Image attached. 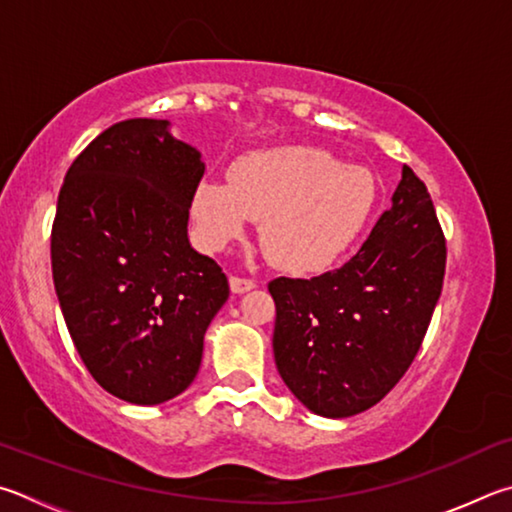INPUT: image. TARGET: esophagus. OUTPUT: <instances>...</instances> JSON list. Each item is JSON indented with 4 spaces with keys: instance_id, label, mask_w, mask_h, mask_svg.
Wrapping results in <instances>:
<instances>
[{
    "instance_id": "obj_1",
    "label": "esophagus",
    "mask_w": 512,
    "mask_h": 512,
    "mask_svg": "<svg viewBox=\"0 0 512 512\" xmlns=\"http://www.w3.org/2000/svg\"><path fill=\"white\" fill-rule=\"evenodd\" d=\"M229 285H231V292L233 294H245V292L256 288L254 281H251V279H240V276H231Z\"/></svg>"
}]
</instances>
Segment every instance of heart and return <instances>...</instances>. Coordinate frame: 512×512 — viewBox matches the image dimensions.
<instances>
[{
  "instance_id": "b5f03b06",
  "label": "heart",
  "mask_w": 512,
  "mask_h": 512,
  "mask_svg": "<svg viewBox=\"0 0 512 512\" xmlns=\"http://www.w3.org/2000/svg\"><path fill=\"white\" fill-rule=\"evenodd\" d=\"M229 182L202 179L191 218L202 245L224 249L254 218L267 258L288 272H321L360 236L375 202L364 168L315 146L254 150L229 166Z\"/></svg>"
}]
</instances>
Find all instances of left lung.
Instances as JSON below:
<instances>
[{
	"mask_svg": "<svg viewBox=\"0 0 512 512\" xmlns=\"http://www.w3.org/2000/svg\"><path fill=\"white\" fill-rule=\"evenodd\" d=\"M391 202L339 270L270 283L276 369L312 414L348 418L378 405L414 362L441 297L445 236L409 166Z\"/></svg>",
	"mask_w": 512,
	"mask_h": 512,
	"instance_id": "1",
	"label": "left lung"
}]
</instances>
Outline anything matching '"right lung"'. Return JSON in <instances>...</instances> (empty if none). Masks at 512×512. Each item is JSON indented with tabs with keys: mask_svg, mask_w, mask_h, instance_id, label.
<instances>
[{
	"mask_svg": "<svg viewBox=\"0 0 512 512\" xmlns=\"http://www.w3.org/2000/svg\"><path fill=\"white\" fill-rule=\"evenodd\" d=\"M164 119L114 123L67 170L51 229L62 317L87 371L132 405L188 389L229 299L220 265L188 242L202 155Z\"/></svg>",
	"mask_w": 512,
	"mask_h": 512,
	"instance_id": "obj_1",
	"label": "right lung"
}]
</instances>
